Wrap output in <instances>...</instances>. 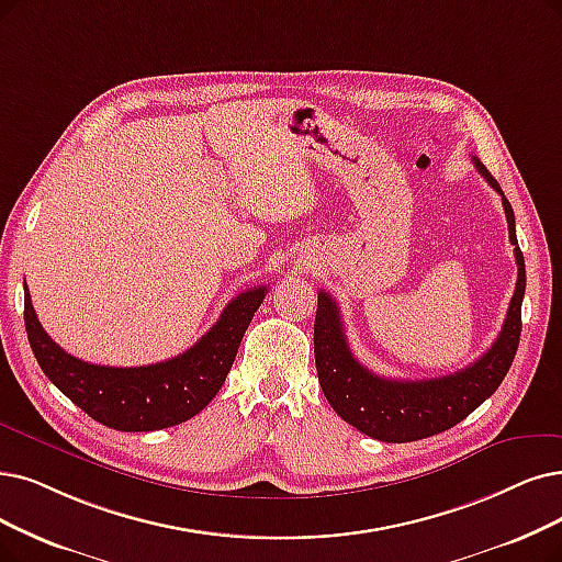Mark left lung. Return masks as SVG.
I'll use <instances>...</instances> for the list:
<instances>
[{"label": "left lung", "instance_id": "1", "mask_svg": "<svg viewBox=\"0 0 562 562\" xmlns=\"http://www.w3.org/2000/svg\"><path fill=\"white\" fill-rule=\"evenodd\" d=\"M477 172L491 189L503 198L507 216L509 241L514 244V258L519 267L516 288L507 308V318L493 346L465 369L424 380H394L383 378L359 364L348 341L344 321L329 293H318L316 325H313V352L321 387L344 422L383 442H413L452 429L498 390L507 375L521 336V302L526 293V262L516 244L514 212L509 200L496 179L473 159Z\"/></svg>", "mask_w": 562, "mask_h": 562}]
</instances>
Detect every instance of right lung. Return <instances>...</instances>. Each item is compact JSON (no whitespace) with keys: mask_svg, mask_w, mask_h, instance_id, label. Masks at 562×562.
Returning <instances> with one entry per match:
<instances>
[{"mask_svg":"<svg viewBox=\"0 0 562 562\" xmlns=\"http://www.w3.org/2000/svg\"><path fill=\"white\" fill-rule=\"evenodd\" d=\"M265 295L267 285L244 290L195 346L147 367L89 364L61 350L41 327L27 285L25 329L43 373L89 417L117 431H156L191 419L216 396Z\"/></svg>","mask_w":562,"mask_h":562,"instance_id":"1","label":"right lung"}]
</instances>
